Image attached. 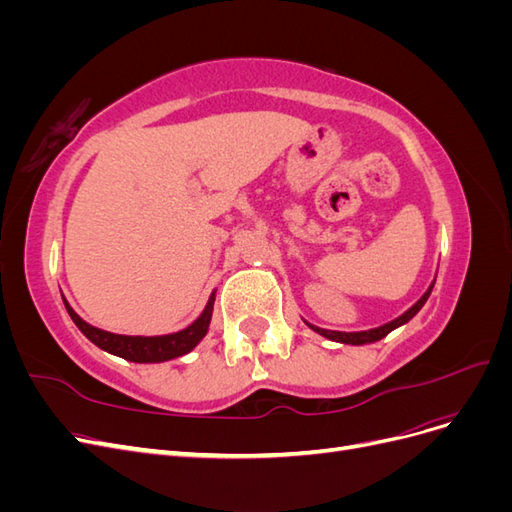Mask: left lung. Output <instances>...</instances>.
<instances>
[{"mask_svg":"<svg viewBox=\"0 0 512 512\" xmlns=\"http://www.w3.org/2000/svg\"><path fill=\"white\" fill-rule=\"evenodd\" d=\"M436 284V282H433ZM433 284L427 288V292L423 294L421 299H418L406 314H401L399 318H395V320H391V322H386V324H382V327H378V329H369V331H359V333H342V331H327V329H320V327H314V324H307L309 329H314L316 333H320L322 337H327V339H333V342H339V344H352V346H363V344H371V342H378V339H382V337H386L389 335L393 329H397V327H401V324H406L410 318H414L416 314H418V309H421L423 305H425V301L429 299V294H431V290H433Z\"/></svg>","mask_w":512,"mask_h":512,"instance_id":"left-lung-1","label":"left lung"}]
</instances>
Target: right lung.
Instances as JSON below:
<instances>
[{"instance_id": "1", "label": "right lung", "mask_w": 512, "mask_h": 512, "mask_svg": "<svg viewBox=\"0 0 512 512\" xmlns=\"http://www.w3.org/2000/svg\"><path fill=\"white\" fill-rule=\"evenodd\" d=\"M213 301H215V292L209 297L203 314H200L188 329L170 333V335H156V337L117 335V333L96 329L76 314L66 299H64V305L68 309L72 322L79 327V331L89 339L91 344H96L98 348L111 352L115 356H121V359L132 361V363H162V361H170V359H177V356L188 354L198 346L200 339H203L209 331Z\"/></svg>"}]
</instances>
